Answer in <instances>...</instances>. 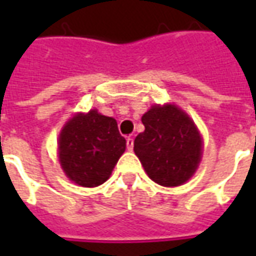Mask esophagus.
I'll return each mask as SVG.
<instances>
[{
  "instance_id": "34e87169",
  "label": "esophagus",
  "mask_w": 256,
  "mask_h": 256,
  "mask_svg": "<svg viewBox=\"0 0 256 256\" xmlns=\"http://www.w3.org/2000/svg\"><path fill=\"white\" fill-rule=\"evenodd\" d=\"M126 145H128V150H133V146H134L133 137H128V140H126Z\"/></svg>"
}]
</instances>
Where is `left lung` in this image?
I'll list each match as a JSON object with an SVG mask.
<instances>
[{
    "instance_id": "8db88e82",
    "label": "left lung",
    "mask_w": 256,
    "mask_h": 256,
    "mask_svg": "<svg viewBox=\"0 0 256 256\" xmlns=\"http://www.w3.org/2000/svg\"><path fill=\"white\" fill-rule=\"evenodd\" d=\"M141 120L145 130L134 140V152L150 180L163 186L186 182L202 156V138L188 115L176 106H155Z\"/></svg>"
}]
</instances>
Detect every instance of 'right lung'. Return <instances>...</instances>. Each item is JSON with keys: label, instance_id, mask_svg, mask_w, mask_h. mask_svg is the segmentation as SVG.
<instances>
[{"label": "right lung", "instance_id": "right-lung-1", "mask_svg": "<svg viewBox=\"0 0 256 256\" xmlns=\"http://www.w3.org/2000/svg\"><path fill=\"white\" fill-rule=\"evenodd\" d=\"M124 150L126 140L119 133L116 120L96 110L74 116L58 138V158L64 172L86 188L106 182Z\"/></svg>", "mask_w": 256, "mask_h": 256}]
</instances>
